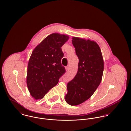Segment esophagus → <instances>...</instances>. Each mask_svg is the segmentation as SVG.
<instances>
[{
	"instance_id": "obj_1",
	"label": "esophagus",
	"mask_w": 131,
	"mask_h": 131,
	"mask_svg": "<svg viewBox=\"0 0 131 131\" xmlns=\"http://www.w3.org/2000/svg\"><path fill=\"white\" fill-rule=\"evenodd\" d=\"M66 70L67 71H68L69 70V66H67V67H66Z\"/></svg>"
}]
</instances>
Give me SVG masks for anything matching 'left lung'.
<instances>
[{
  "label": "left lung",
  "mask_w": 131,
  "mask_h": 131,
  "mask_svg": "<svg viewBox=\"0 0 131 131\" xmlns=\"http://www.w3.org/2000/svg\"><path fill=\"white\" fill-rule=\"evenodd\" d=\"M78 57V71L67 84L66 102L72 106L79 105L89 99L101 83L104 61L97 43L74 37L72 40Z\"/></svg>",
  "instance_id": "8db88e82"
}]
</instances>
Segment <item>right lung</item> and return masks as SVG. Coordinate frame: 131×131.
I'll return each instance as SVG.
<instances>
[{
  "instance_id": "obj_1",
  "label": "right lung",
  "mask_w": 131,
  "mask_h": 131,
  "mask_svg": "<svg viewBox=\"0 0 131 131\" xmlns=\"http://www.w3.org/2000/svg\"><path fill=\"white\" fill-rule=\"evenodd\" d=\"M68 39L67 35L53 33L33 51L28 64L27 85L35 99H42L66 72L61 64L64 56L61 47Z\"/></svg>"
}]
</instances>
